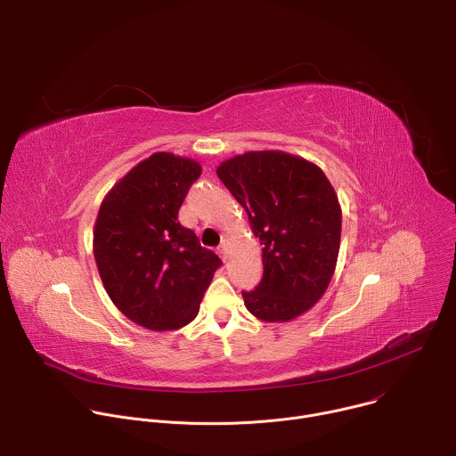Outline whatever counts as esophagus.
Masks as SVG:
<instances>
[{
    "label": "esophagus",
    "mask_w": 456,
    "mask_h": 456,
    "mask_svg": "<svg viewBox=\"0 0 456 456\" xmlns=\"http://www.w3.org/2000/svg\"><path fill=\"white\" fill-rule=\"evenodd\" d=\"M218 252H220V256L227 262V259H229V241L224 240L222 245H220V248H218Z\"/></svg>",
    "instance_id": "34e87169"
}]
</instances>
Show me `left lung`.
Here are the masks:
<instances>
[{"label": "left lung", "mask_w": 456, "mask_h": 456, "mask_svg": "<svg viewBox=\"0 0 456 456\" xmlns=\"http://www.w3.org/2000/svg\"><path fill=\"white\" fill-rule=\"evenodd\" d=\"M218 178L245 208L262 248L264 278L243 292L247 310L265 322H287L327 292L341 245V206L314 162L280 150L224 160Z\"/></svg>", "instance_id": "8db88e82"}]
</instances>
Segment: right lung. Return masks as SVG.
<instances>
[{
  "label": "right lung",
  "instance_id": "obj_1",
  "mask_svg": "<svg viewBox=\"0 0 456 456\" xmlns=\"http://www.w3.org/2000/svg\"><path fill=\"white\" fill-rule=\"evenodd\" d=\"M202 166L157 151L129 169L104 197L94 227V256L113 305L155 332L197 317L220 257L178 222Z\"/></svg>",
  "mask_w": 456,
  "mask_h": 456
}]
</instances>
